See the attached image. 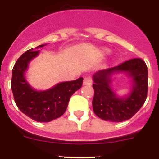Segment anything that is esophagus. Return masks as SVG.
<instances>
[{
	"label": "esophagus",
	"mask_w": 159,
	"mask_h": 159,
	"mask_svg": "<svg viewBox=\"0 0 159 159\" xmlns=\"http://www.w3.org/2000/svg\"><path fill=\"white\" fill-rule=\"evenodd\" d=\"M92 84V80L90 77H85L83 81V84L85 86H91Z\"/></svg>",
	"instance_id": "obj_1"
}]
</instances>
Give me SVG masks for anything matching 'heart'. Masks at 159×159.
<instances>
[{
  "instance_id": "1",
  "label": "heart",
  "mask_w": 159,
  "mask_h": 159,
  "mask_svg": "<svg viewBox=\"0 0 159 159\" xmlns=\"http://www.w3.org/2000/svg\"><path fill=\"white\" fill-rule=\"evenodd\" d=\"M109 52H110V50L107 48H102V50H101V53H102V55H107Z\"/></svg>"
}]
</instances>
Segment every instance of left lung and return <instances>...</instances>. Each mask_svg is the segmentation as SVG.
<instances>
[{"mask_svg":"<svg viewBox=\"0 0 159 159\" xmlns=\"http://www.w3.org/2000/svg\"><path fill=\"white\" fill-rule=\"evenodd\" d=\"M119 74H124L130 79L131 88L127 95L119 96L113 90V77ZM92 79L93 111L105 121L119 123L130 119L147 99V67L141 59H132L116 67L97 71Z\"/></svg>","mask_w":159,"mask_h":159,"instance_id":"8db88e82","label":"left lung"}]
</instances>
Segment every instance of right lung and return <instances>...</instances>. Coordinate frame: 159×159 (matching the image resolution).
I'll list each match as a JSON object with an SVG mask.
<instances>
[{
    "label": "right lung",
    "mask_w": 159,
    "mask_h": 159,
    "mask_svg": "<svg viewBox=\"0 0 159 159\" xmlns=\"http://www.w3.org/2000/svg\"><path fill=\"white\" fill-rule=\"evenodd\" d=\"M29 49L20 56L12 69V88L14 100L20 111L40 123H48L64 115L71 95L82 87L83 77L60 82L46 90H36L26 79L29 63L38 57V48Z\"/></svg>",
    "instance_id": "obj_1"
}]
</instances>
